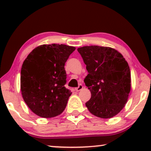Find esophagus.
Here are the masks:
<instances>
[{"mask_svg": "<svg viewBox=\"0 0 151 151\" xmlns=\"http://www.w3.org/2000/svg\"><path fill=\"white\" fill-rule=\"evenodd\" d=\"M82 88H83V85H82V84H79L78 87L76 88V91H81Z\"/></svg>", "mask_w": 151, "mask_h": 151, "instance_id": "34e87169", "label": "esophagus"}]
</instances>
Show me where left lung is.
<instances>
[{
  "mask_svg": "<svg viewBox=\"0 0 151 151\" xmlns=\"http://www.w3.org/2000/svg\"><path fill=\"white\" fill-rule=\"evenodd\" d=\"M88 75L85 85L91 97L86 106L93 115L111 118L124 107L131 91V71L122 55L111 47L85 46L78 49Z\"/></svg>",
  "mask_w": 151,
  "mask_h": 151,
  "instance_id": "obj_1",
  "label": "left lung"
}]
</instances>
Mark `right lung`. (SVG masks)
Returning <instances> with one entry per match:
<instances>
[{"instance_id":"right-lung-1","label":"right lung","mask_w":151,"mask_h":151,"mask_svg":"<svg viewBox=\"0 0 151 151\" xmlns=\"http://www.w3.org/2000/svg\"><path fill=\"white\" fill-rule=\"evenodd\" d=\"M76 47L43 45L35 48L22 64L20 89L23 100L38 116L49 118L61 114L71 92L67 83L65 63Z\"/></svg>"}]
</instances>
